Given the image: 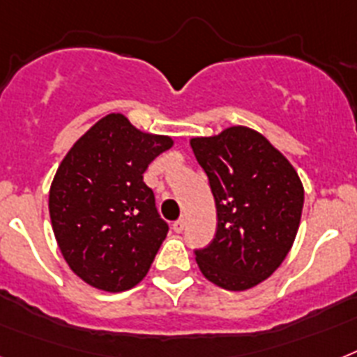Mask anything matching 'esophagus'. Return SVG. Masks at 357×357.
Returning <instances> with one entry per match:
<instances>
[{"mask_svg": "<svg viewBox=\"0 0 357 357\" xmlns=\"http://www.w3.org/2000/svg\"><path fill=\"white\" fill-rule=\"evenodd\" d=\"M172 229H174V232H183V229H185V220L183 218H179L178 221H174L172 223Z\"/></svg>", "mask_w": 357, "mask_h": 357, "instance_id": "obj_1", "label": "esophagus"}]
</instances>
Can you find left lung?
I'll return each instance as SVG.
<instances>
[{
	"mask_svg": "<svg viewBox=\"0 0 357 357\" xmlns=\"http://www.w3.org/2000/svg\"><path fill=\"white\" fill-rule=\"evenodd\" d=\"M190 146L218 212L214 239L194 250L197 266L221 289H252L281 265L294 243L303 211L301 179L252 128L192 137Z\"/></svg>",
	"mask_w": 357,
	"mask_h": 357,
	"instance_id": "1",
	"label": "left lung"
}]
</instances>
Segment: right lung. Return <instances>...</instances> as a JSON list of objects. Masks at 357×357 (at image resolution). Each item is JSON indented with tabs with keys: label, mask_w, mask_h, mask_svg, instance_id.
<instances>
[{
	"label": "right lung",
	"mask_w": 357,
	"mask_h": 357,
	"mask_svg": "<svg viewBox=\"0 0 357 357\" xmlns=\"http://www.w3.org/2000/svg\"><path fill=\"white\" fill-rule=\"evenodd\" d=\"M170 146L169 136L145 134L123 114H109L61 161L49 194L50 221L65 261L85 283L121 292L146 275L169 225L143 174Z\"/></svg>",
	"instance_id": "obj_1"
}]
</instances>
